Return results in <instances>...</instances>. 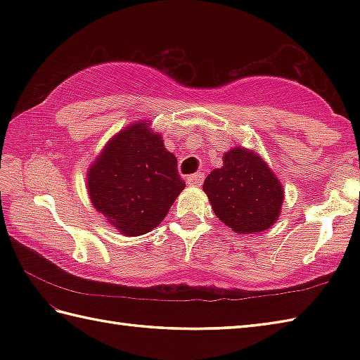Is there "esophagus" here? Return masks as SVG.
<instances>
[{"label": "esophagus", "instance_id": "1", "mask_svg": "<svg viewBox=\"0 0 360 360\" xmlns=\"http://www.w3.org/2000/svg\"><path fill=\"white\" fill-rule=\"evenodd\" d=\"M204 181V173H195V174H190L187 178V184L192 186V187H200Z\"/></svg>", "mask_w": 360, "mask_h": 360}]
</instances>
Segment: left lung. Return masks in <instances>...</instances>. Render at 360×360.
Listing matches in <instances>:
<instances>
[{
  "label": "left lung",
  "mask_w": 360,
  "mask_h": 360,
  "mask_svg": "<svg viewBox=\"0 0 360 360\" xmlns=\"http://www.w3.org/2000/svg\"><path fill=\"white\" fill-rule=\"evenodd\" d=\"M224 164L212 170L202 190L215 215L236 233H259L275 224L283 205V187L257 151L235 147Z\"/></svg>",
  "instance_id": "8db88e82"
}]
</instances>
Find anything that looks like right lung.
Segmentation results:
<instances>
[{
	"label": "right lung",
	"mask_w": 360,
	"mask_h": 360,
	"mask_svg": "<svg viewBox=\"0 0 360 360\" xmlns=\"http://www.w3.org/2000/svg\"><path fill=\"white\" fill-rule=\"evenodd\" d=\"M86 176L96 210L127 236L156 229L186 187L178 159L145 120L114 136Z\"/></svg>",
	"instance_id": "1"
}]
</instances>
